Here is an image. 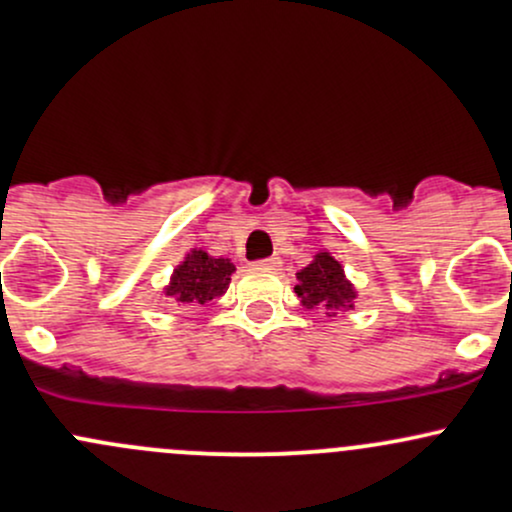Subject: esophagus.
<instances>
[{
    "instance_id": "obj_1",
    "label": "esophagus",
    "mask_w": 512,
    "mask_h": 512,
    "mask_svg": "<svg viewBox=\"0 0 512 512\" xmlns=\"http://www.w3.org/2000/svg\"><path fill=\"white\" fill-rule=\"evenodd\" d=\"M280 266H283V261H280V256L263 258V261L256 263V268H263V271H280Z\"/></svg>"
}]
</instances>
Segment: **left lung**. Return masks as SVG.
<instances>
[{
	"mask_svg": "<svg viewBox=\"0 0 512 512\" xmlns=\"http://www.w3.org/2000/svg\"><path fill=\"white\" fill-rule=\"evenodd\" d=\"M295 276H298L295 293L305 310H324L327 317H337L339 312L354 307V283L346 278L342 261H337L327 249L317 251L312 261Z\"/></svg>",
	"mask_w": 512,
	"mask_h": 512,
	"instance_id": "left-lung-1",
	"label": "left lung"
}]
</instances>
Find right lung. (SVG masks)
I'll use <instances>...</instances> for the list:
<instances>
[{
	"instance_id": "obj_1",
	"label": "right lung",
	"mask_w": 512,
	"mask_h": 512,
	"mask_svg": "<svg viewBox=\"0 0 512 512\" xmlns=\"http://www.w3.org/2000/svg\"><path fill=\"white\" fill-rule=\"evenodd\" d=\"M234 271L232 258L212 256L205 249H190L183 261L173 268L168 285L161 293L183 307L207 305L227 293Z\"/></svg>"
}]
</instances>
